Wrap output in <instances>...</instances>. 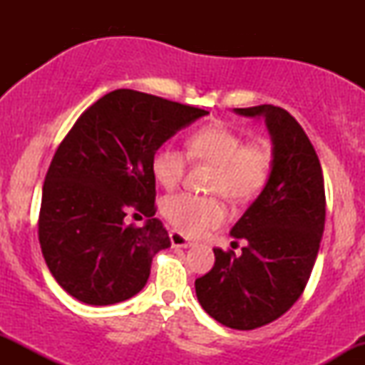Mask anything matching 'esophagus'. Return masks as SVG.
<instances>
[{"mask_svg":"<svg viewBox=\"0 0 365 365\" xmlns=\"http://www.w3.org/2000/svg\"><path fill=\"white\" fill-rule=\"evenodd\" d=\"M170 240H171V245L173 247H183V249H187V247H192L194 245V242H190L185 235H182L180 232H170Z\"/></svg>","mask_w":365,"mask_h":365,"instance_id":"esophagus-1","label":"esophagus"}]
</instances>
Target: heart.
<instances>
[{
    "label": "heart",
    "instance_id": "1",
    "mask_svg": "<svg viewBox=\"0 0 365 365\" xmlns=\"http://www.w3.org/2000/svg\"><path fill=\"white\" fill-rule=\"evenodd\" d=\"M188 155L194 161L215 166L209 190L217 192L230 202H249L267 185L273 171V153L262 142H244L240 132L223 123H209L195 128L187 139V154L170 144H163L150 158L156 182L175 188L185 173ZM161 212L175 228L185 235H202L225 221L226 211L215 195L190 192L163 199Z\"/></svg>",
    "mask_w": 365,
    "mask_h": 365
}]
</instances>
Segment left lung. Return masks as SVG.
<instances>
[{"label": "left lung", "instance_id": "8db88e82", "mask_svg": "<svg viewBox=\"0 0 365 365\" xmlns=\"http://www.w3.org/2000/svg\"><path fill=\"white\" fill-rule=\"evenodd\" d=\"M264 116L273 140V171L261 195L232 228L242 254L215 249V266L195 279L200 305L217 322L249 331L282 317L311 278L324 232V178L316 149L283 108H235Z\"/></svg>", "mask_w": 365, "mask_h": 365}]
</instances>
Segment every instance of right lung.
I'll return each mask as SVG.
<instances>
[{"label":"right lung","mask_w":365,"mask_h":365,"mask_svg":"<svg viewBox=\"0 0 365 365\" xmlns=\"http://www.w3.org/2000/svg\"><path fill=\"white\" fill-rule=\"evenodd\" d=\"M200 108L132 89L103 96L58 145L43 185L37 233L44 261L66 293L89 305L123 302L148 283L171 245L156 215L150 158ZM127 212L144 227L125 225Z\"/></svg>","instance_id":"right-lung-1"}]
</instances>
